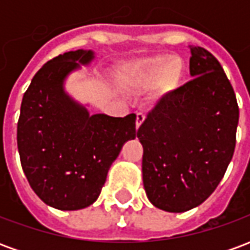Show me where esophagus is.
Masks as SVG:
<instances>
[{"label":"esophagus","mask_w":250,"mask_h":250,"mask_svg":"<svg viewBox=\"0 0 250 250\" xmlns=\"http://www.w3.org/2000/svg\"><path fill=\"white\" fill-rule=\"evenodd\" d=\"M145 118H146V116H145L143 112H138V114H136V123H135L136 128H139V127H141L142 123L145 122Z\"/></svg>","instance_id":"esophagus-1"}]
</instances>
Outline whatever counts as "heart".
<instances>
[{
    "label": "heart",
    "instance_id": "obj_1",
    "mask_svg": "<svg viewBox=\"0 0 250 250\" xmlns=\"http://www.w3.org/2000/svg\"><path fill=\"white\" fill-rule=\"evenodd\" d=\"M159 72H162L163 85L166 88H171L179 82L182 76L184 65L178 57L171 56L168 59H163L162 56L152 57L136 64L128 73V79L131 83L146 85L158 76Z\"/></svg>",
    "mask_w": 250,
    "mask_h": 250
}]
</instances>
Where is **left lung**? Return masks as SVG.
<instances>
[{
	"label": "left lung",
	"mask_w": 250,
	"mask_h": 250,
	"mask_svg": "<svg viewBox=\"0 0 250 250\" xmlns=\"http://www.w3.org/2000/svg\"><path fill=\"white\" fill-rule=\"evenodd\" d=\"M191 80L166 93L138 130L148 201L184 213L210 197L234 152L238 104L210 52L190 46Z\"/></svg>",
	"instance_id": "left-lung-1"
}]
</instances>
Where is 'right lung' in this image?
<instances>
[{
  "label": "right lung",
  "instance_id": "add662e5",
  "mask_svg": "<svg viewBox=\"0 0 250 250\" xmlns=\"http://www.w3.org/2000/svg\"><path fill=\"white\" fill-rule=\"evenodd\" d=\"M93 59L95 53L84 49L52 59L32 79L21 103V166L39 198L59 210L92 205L123 145L138 134L135 114L91 115L65 92L68 75Z\"/></svg>",
  "mask_w": 250,
  "mask_h": 250
}]
</instances>
